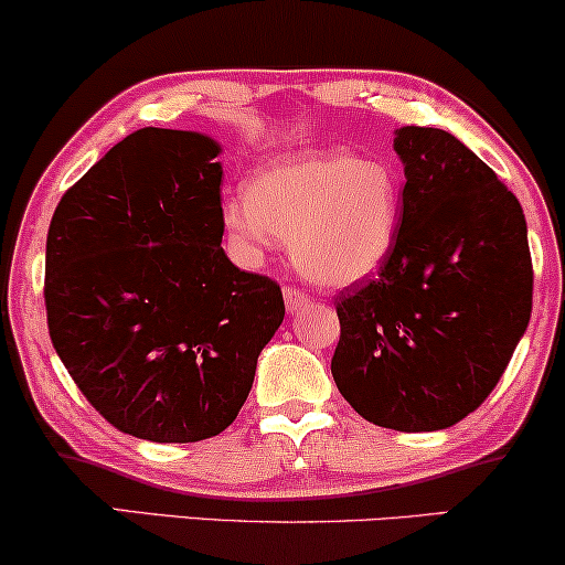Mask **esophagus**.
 Instances as JSON below:
<instances>
[{
	"instance_id": "esophagus-1",
	"label": "esophagus",
	"mask_w": 565,
	"mask_h": 565,
	"mask_svg": "<svg viewBox=\"0 0 565 565\" xmlns=\"http://www.w3.org/2000/svg\"><path fill=\"white\" fill-rule=\"evenodd\" d=\"M282 296H285V306H288L290 315H298V311H303L306 306L311 303V298L306 296V294H301V290H298V288H285Z\"/></svg>"
}]
</instances>
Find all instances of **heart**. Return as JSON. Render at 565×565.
Masks as SVG:
<instances>
[{"mask_svg":"<svg viewBox=\"0 0 565 565\" xmlns=\"http://www.w3.org/2000/svg\"><path fill=\"white\" fill-rule=\"evenodd\" d=\"M401 214L403 183L385 159L306 149L262 164L246 201H225L220 222L243 267H262L277 238H290V256L311 282L351 288L385 267Z\"/></svg>","mask_w":565,"mask_h":565,"instance_id":"b5f03b06","label":"heart"}]
</instances>
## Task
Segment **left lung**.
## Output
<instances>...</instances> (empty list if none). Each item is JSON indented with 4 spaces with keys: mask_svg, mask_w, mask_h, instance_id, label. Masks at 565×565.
<instances>
[{
    "mask_svg": "<svg viewBox=\"0 0 565 565\" xmlns=\"http://www.w3.org/2000/svg\"><path fill=\"white\" fill-rule=\"evenodd\" d=\"M398 241L374 280L338 298L332 377L359 416L448 429L479 408L526 332L532 256L519 199L440 128L403 125Z\"/></svg>",
    "mask_w": 565,
    "mask_h": 565,
    "instance_id": "left-lung-1",
    "label": "left lung"
}]
</instances>
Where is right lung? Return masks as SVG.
<instances>
[{"mask_svg":"<svg viewBox=\"0 0 565 565\" xmlns=\"http://www.w3.org/2000/svg\"><path fill=\"white\" fill-rule=\"evenodd\" d=\"M220 154L196 130H136L70 188L49 225L54 351L90 406L138 440L227 429L282 324L280 285L222 250Z\"/></svg>","mask_w":565,"mask_h":565,"instance_id":"obj_1","label":"right lung"}]
</instances>
